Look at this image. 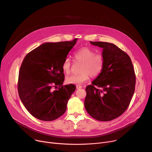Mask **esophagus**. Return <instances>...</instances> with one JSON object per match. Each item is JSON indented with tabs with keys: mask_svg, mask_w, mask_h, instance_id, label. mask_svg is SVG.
Listing matches in <instances>:
<instances>
[{
	"mask_svg": "<svg viewBox=\"0 0 152 152\" xmlns=\"http://www.w3.org/2000/svg\"><path fill=\"white\" fill-rule=\"evenodd\" d=\"M82 86H80V85H77L76 86V89H81V88H82Z\"/></svg>",
	"mask_w": 152,
	"mask_h": 152,
	"instance_id": "34e87169",
	"label": "esophagus"
}]
</instances>
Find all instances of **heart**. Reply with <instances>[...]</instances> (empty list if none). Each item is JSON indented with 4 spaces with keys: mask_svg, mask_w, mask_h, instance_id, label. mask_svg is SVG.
I'll use <instances>...</instances> for the list:
<instances>
[{
    "mask_svg": "<svg viewBox=\"0 0 152 152\" xmlns=\"http://www.w3.org/2000/svg\"><path fill=\"white\" fill-rule=\"evenodd\" d=\"M76 61L83 63L79 75H71L66 77V82L69 84H82L89 79L90 76L95 77L99 75L104 66V58L102 55L95 53L89 47H81L74 54ZM71 61L66 57L62 63V69L66 74L69 73Z\"/></svg>",
    "mask_w": 152,
    "mask_h": 152,
    "instance_id": "obj_1",
    "label": "heart"
}]
</instances>
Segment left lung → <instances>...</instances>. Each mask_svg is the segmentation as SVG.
<instances>
[{
	"mask_svg": "<svg viewBox=\"0 0 152 152\" xmlns=\"http://www.w3.org/2000/svg\"><path fill=\"white\" fill-rule=\"evenodd\" d=\"M90 43L103 49L104 66L92 84L86 87L84 107L97 120L111 121L121 116L129 105L135 84L133 65L129 56L116 45Z\"/></svg>",
	"mask_w": 152,
	"mask_h": 152,
	"instance_id": "left-lung-1",
	"label": "left lung"
}]
</instances>
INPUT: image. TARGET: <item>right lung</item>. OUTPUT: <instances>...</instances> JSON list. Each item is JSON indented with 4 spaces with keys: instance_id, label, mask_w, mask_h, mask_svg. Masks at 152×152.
<instances>
[{
    "instance_id": "add662e5",
    "label": "right lung",
    "mask_w": 152,
    "mask_h": 152,
    "mask_svg": "<svg viewBox=\"0 0 152 152\" xmlns=\"http://www.w3.org/2000/svg\"><path fill=\"white\" fill-rule=\"evenodd\" d=\"M77 40L42 44L28 53L22 62L18 83L19 97L29 113L40 120H55L66 111L76 86L62 85L65 80L62 63ZM57 86V90L52 89Z\"/></svg>"
}]
</instances>
